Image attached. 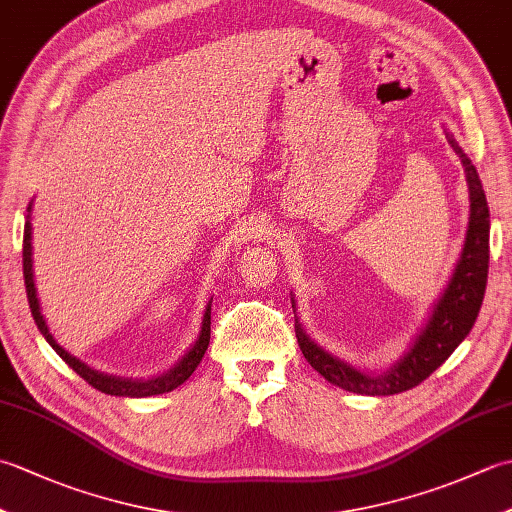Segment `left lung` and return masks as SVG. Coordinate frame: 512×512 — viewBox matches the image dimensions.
I'll return each instance as SVG.
<instances>
[{"label": "left lung", "instance_id": "1", "mask_svg": "<svg viewBox=\"0 0 512 512\" xmlns=\"http://www.w3.org/2000/svg\"><path fill=\"white\" fill-rule=\"evenodd\" d=\"M447 138L455 154L460 156L466 182H469V228H466L462 255L458 264H455L449 284L444 288L442 297L436 301V306H433L422 332L411 343L409 352L398 363L391 365L387 372L365 374L361 369L347 365L330 352H325L301 328L299 319H295L297 341L306 361L328 383L345 391H352V394L391 396L420 385L466 339V334L471 332L477 319V312L482 308L488 277V233H491V215H488L486 195L480 176H477V169L473 167L469 156L464 154L462 147L455 143V138L449 134ZM292 308H295V299H292Z\"/></svg>", "mask_w": 512, "mask_h": 512}]
</instances>
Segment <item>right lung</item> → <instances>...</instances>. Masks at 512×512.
Here are the masks:
<instances>
[{"label":"right lung","instance_id":"obj_1","mask_svg":"<svg viewBox=\"0 0 512 512\" xmlns=\"http://www.w3.org/2000/svg\"><path fill=\"white\" fill-rule=\"evenodd\" d=\"M30 211V206H28ZM24 284H26V295H28V303H30V312L32 319H35L39 332L46 336V341L52 345V350L57 352L65 363H68L76 374H79L85 383L92 385L94 389L103 391V394L110 396H129V398H145V396H156V394H167V391L180 387L184 380H187L195 367L200 365L202 356L209 347L211 341V301L209 306L204 310L202 317V328H200V336L195 339L191 350L184 354L180 361L173 365L167 374H162L158 378H149V380H132V378H118V376H107L96 372V369L88 367L79 358H74L72 354H68L63 347L54 341V336L50 334L46 319H43L41 308H39V299H37V288H35V273H32V226L30 220L24 226Z\"/></svg>","mask_w":512,"mask_h":512}]
</instances>
